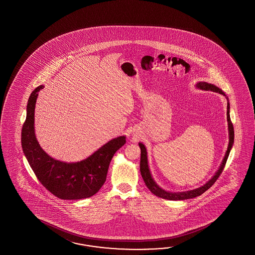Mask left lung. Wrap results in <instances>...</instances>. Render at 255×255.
<instances>
[{"instance_id": "left-lung-1", "label": "left lung", "mask_w": 255, "mask_h": 255, "mask_svg": "<svg viewBox=\"0 0 255 255\" xmlns=\"http://www.w3.org/2000/svg\"><path fill=\"white\" fill-rule=\"evenodd\" d=\"M197 87L199 88H201L202 90H210L212 92L220 93L223 96H225V94L222 92V90L220 88L215 87L214 85L212 84H208L206 82H200L197 84ZM228 100V98H227ZM227 120H228V126H229V135H230V141H229V146H228L227 151L225 154V157L222 160V165L220 168L218 169L216 174L213 176V178L210 179L206 184L203 185L201 188L199 189H196V190H190V191H185V192H178V193H171V192H168V191H165V190L160 189L158 186H157L155 181L153 180L151 177V174L149 171V168H148V165H147V157H146V147L143 145L139 143V147H140L141 150V156H140V172L141 176L143 178V180L145 182L147 189L151 191L153 194L159 197V198H162V199H166V200H169V201H182V200H187V199H192V198H195L198 196L201 195L202 193H204L206 190H209L212 185L214 184L216 182L218 178L221 176L223 168L226 165L227 162L228 157H229V154L230 151L232 149V146L233 145V141H234V129H233V123H232V120L230 118V103H229V100H228L227 103Z\"/></svg>"}]
</instances>
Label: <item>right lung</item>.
Wrapping results in <instances>:
<instances>
[{"label":"right lung","mask_w":255,"mask_h":255,"mask_svg":"<svg viewBox=\"0 0 255 255\" xmlns=\"http://www.w3.org/2000/svg\"><path fill=\"white\" fill-rule=\"evenodd\" d=\"M33 90L27 104V114L22 128V146L28 162L41 184L62 200H81L95 195L101 189L115 153L126 143L124 135L108 142L80 162L65 163L49 157L34 134V107L38 92Z\"/></svg>","instance_id":"1"}]
</instances>
